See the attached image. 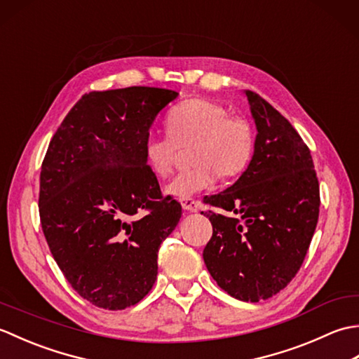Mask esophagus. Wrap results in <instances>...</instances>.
I'll return each instance as SVG.
<instances>
[{
	"label": "esophagus",
	"instance_id": "obj_1",
	"mask_svg": "<svg viewBox=\"0 0 359 359\" xmlns=\"http://www.w3.org/2000/svg\"><path fill=\"white\" fill-rule=\"evenodd\" d=\"M180 203H182V208L189 212H197V210H199V202H196L194 199H191V197H189V199H182Z\"/></svg>",
	"mask_w": 359,
	"mask_h": 359
}]
</instances>
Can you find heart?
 <instances>
[{
  "instance_id": "1",
  "label": "heart",
  "mask_w": 359,
  "mask_h": 359,
  "mask_svg": "<svg viewBox=\"0 0 359 359\" xmlns=\"http://www.w3.org/2000/svg\"><path fill=\"white\" fill-rule=\"evenodd\" d=\"M168 135L151 134L143 142V157L158 177L170 175L179 148L191 147L194 166L175 175L166 193L177 199L210 188L217 179L234 177L247 170L253 157L255 137L250 123L230 116L225 106L205 98H189L175 104L166 116Z\"/></svg>"
}]
</instances>
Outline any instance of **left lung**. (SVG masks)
Here are the masks:
<instances>
[{"label":"left lung","instance_id":"1","mask_svg":"<svg viewBox=\"0 0 359 359\" xmlns=\"http://www.w3.org/2000/svg\"><path fill=\"white\" fill-rule=\"evenodd\" d=\"M243 94L257 129L255 154L236 184L205 197L224 211H202L212 225L203 261L228 294L259 302L285 288L301 269L321 201L301 135L262 97Z\"/></svg>","mask_w":359,"mask_h":359}]
</instances>
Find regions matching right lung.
<instances>
[{"mask_svg":"<svg viewBox=\"0 0 359 359\" xmlns=\"http://www.w3.org/2000/svg\"><path fill=\"white\" fill-rule=\"evenodd\" d=\"M179 94L133 86L89 93L53 134L40 174L50 253L83 299L106 310L142 301L182 207L162 196L143 157L157 114Z\"/></svg>","mask_w":359,"mask_h":359,"instance_id":"obj_1","label":"right lung"}]
</instances>
